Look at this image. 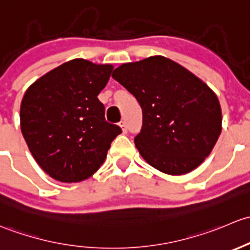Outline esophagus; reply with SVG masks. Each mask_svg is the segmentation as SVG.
<instances>
[{"mask_svg":"<svg viewBox=\"0 0 250 250\" xmlns=\"http://www.w3.org/2000/svg\"><path fill=\"white\" fill-rule=\"evenodd\" d=\"M119 126H120V127H122L123 133L127 132V126H126V123H125V122H120V123H119Z\"/></svg>","mask_w":250,"mask_h":250,"instance_id":"obj_1","label":"esophagus"}]
</instances>
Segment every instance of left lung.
<instances>
[{"instance_id": "left-lung-1", "label": "left lung", "mask_w": 250, "mask_h": 250, "mask_svg": "<svg viewBox=\"0 0 250 250\" xmlns=\"http://www.w3.org/2000/svg\"><path fill=\"white\" fill-rule=\"evenodd\" d=\"M112 77L142 108L135 146L146 163L181 176L205 161L221 132L219 100L205 82L161 55L123 63Z\"/></svg>"}]
</instances>
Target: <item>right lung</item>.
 Here are the masks:
<instances>
[{
  "instance_id": "add662e5",
  "label": "right lung",
  "mask_w": 250,
  "mask_h": 250,
  "mask_svg": "<svg viewBox=\"0 0 250 250\" xmlns=\"http://www.w3.org/2000/svg\"><path fill=\"white\" fill-rule=\"evenodd\" d=\"M113 71L74 59L31 84L20 106V127L31 154L51 178L63 183L89 178L104 164L122 128L104 118L97 99Z\"/></svg>"
}]
</instances>
